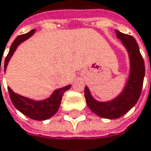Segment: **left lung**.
Returning a JSON list of instances; mask_svg holds the SVG:
<instances>
[{"label":"left lung","mask_w":151,"mask_h":151,"mask_svg":"<svg viewBox=\"0 0 151 151\" xmlns=\"http://www.w3.org/2000/svg\"><path fill=\"white\" fill-rule=\"evenodd\" d=\"M116 37L126 47L130 60L129 80L123 92L115 99L109 102H98L90 94L88 87H85V98L91 111L99 116L114 119L124 116L138 101L144 84L145 66L144 61L136 40L129 35L115 30Z\"/></svg>","instance_id":"obj_1"}]
</instances>
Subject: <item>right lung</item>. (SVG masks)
<instances>
[{
	"mask_svg": "<svg viewBox=\"0 0 151 151\" xmlns=\"http://www.w3.org/2000/svg\"><path fill=\"white\" fill-rule=\"evenodd\" d=\"M34 33H35V30H32L27 34L19 35L14 40V42L12 43V45L10 47L9 52L7 53V57L5 59L4 71H6L7 63L9 61L10 58L12 57V55L14 54V52L17 47L21 44L22 41L27 40L30 36L34 35ZM70 88H71V86L69 85V86H66L63 88L56 90L49 99H45L43 101L31 100L27 98L22 97L21 95L14 93L9 87L7 89H8L10 99H11L13 104L17 108V110H19L25 116H28L32 119L42 121V120H46V119L50 118L51 116H53L58 111V110L60 106V103H61V99L64 92Z\"/></svg>",
	"mask_w": 151,
	"mask_h": 151,
	"instance_id": "1",
	"label": "right lung"
}]
</instances>
